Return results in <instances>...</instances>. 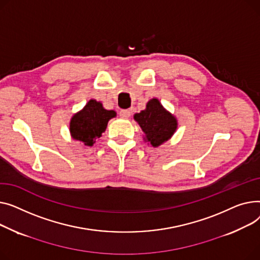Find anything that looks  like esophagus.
Returning <instances> with one entry per match:
<instances>
[{
	"label": "esophagus",
	"instance_id": "34e87169",
	"mask_svg": "<svg viewBox=\"0 0 260 260\" xmlns=\"http://www.w3.org/2000/svg\"><path fill=\"white\" fill-rule=\"evenodd\" d=\"M130 115H131V111L130 110L124 109V110H120L119 111V116L123 117V118H128Z\"/></svg>",
	"mask_w": 260,
	"mask_h": 260
}]
</instances>
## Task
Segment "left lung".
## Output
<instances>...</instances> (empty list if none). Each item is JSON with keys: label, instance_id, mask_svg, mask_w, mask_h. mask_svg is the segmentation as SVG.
Instances as JSON below:
<instances>
[{"label": "left lung", "instance_id": "obj_1", "mask_svg": "<svg viewBox=\"0 0 260 260\" xmlns=\"http://www.w3.org/2000/svg\"><path fill=\"white\" fill-rule=\"evenodd\" d=\"M134 119L146 134V141L153 147L169 140L177 128L176 118L166 111L156 99L149 101L146 109L136 113Z\"/></svg>", "mask_w": 260, "mask_h": 260}]
</instances>
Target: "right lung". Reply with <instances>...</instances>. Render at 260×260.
<instances>
[{
	"label": "right lung",
	"mask_w": 260,
	"mask_h": 260,
	"mask_svg": "<svg viewBox=\"0 0 260 260\" xmlns=\"http://www.w3.org/2000/svg\"><path fill=\"white\" fill-rule=\"evenodd\" d=\"M116 115L113 110L104 109L95 100H90L84 109L73 115L70 121V132L74 140L87 147H92L96 139L102 136L110 118Z\"/></svg>",
	"instance_id": "add662e5"
}]
</instances>
